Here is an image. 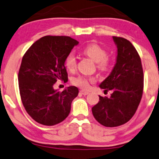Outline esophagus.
Masks as SVG:
<instances>
[{
	"label": "esophagus",
	"mask_w": 159,
	"mask_h": 159,
	"mask_svg": "<svg viewBox=\"0 0 159 159\" xmlns=\"http://www.w3.org/2000/svg\"><path fill=\"white\" fill-rule=\"evenodd\" d=\"M80 93H81V94H82V95H87L89 94V92L83 90V89H82V90L80 91Z\"/></svg>",
	"instance_id": "obj_1"
}]
</instances>
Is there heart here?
I'll use <instances>...</instances> for the list:
<instances>
[{
	"mask_svg": "<svg viewBox=\"0 0 159 159\" xmlns=\"http://www.w3.org/2000/svg\"><path fill=\"white\" fill-rule=\"evenodd\" d=\"M83 53L89 57L92 60L97 63V68L100 71H106L110 67V58L107 55V50L97 43L88 44L83 49ZM65 66L69 71L73 72L77 66V59L73 52H70L65 58ZM94 82L93 78L85 75H78L72 79V84L77 86L81 89H88L89 84Z\"/></svg>",
	"mask_w": 159,
	"mask_h": 159,
	"instance_id": "b5f03b06",
	"label": "heart"
}]
</instances>
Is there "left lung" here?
Returning <instances> with one entry per match:
<instances>
[{"instance_id":"obj_1","label":"left lung","mask_w":159,"mask_h":159,"mask_svg":"<svg viewBox=\"0 0 159 159\" xmlns=\"http://www.w3.org/2000/svg\"><path fill=\"white\" fill-rule=\"evenodd\" d=\"M112 38L118 48L116 64L99 87L113 93L110 98L99 96L98 103L92 108L97 121L108 127L121 126L133 118L144 89V72L137 50L125 38Z\"/></svg>"}]
</instances>
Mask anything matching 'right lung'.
Segmentation results:
<instances>
[{"instance_id":"add662e5","label":"right lung","mask_w":159,"mask_h":159,"mask_svg":"<svg viewBox=\"0 0 159 159\" xmlns=\"http://www.w3.org/2000/svg\"><path fill=\"white\" fill-rule=\"evenodd\" d=\"M78 42L68 36L40 38L25 52L18 72L20 98L27 113L38 123L53 126L68 116L78 89L71 86L55 90L58 80L68 81L64 62Z\"/></svg>"}]
</instances>
